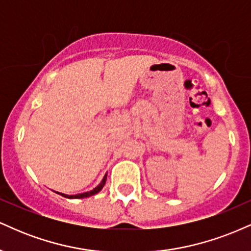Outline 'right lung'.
Here are the masks:
<instances>
[{"label": "right lung", "instance_id": "add662e5", "mask_svg": "<svg viewBox=\"0 0 251 251\" xmlns=\"http://www.w3.org/2000/svg\"><path fill=\"white\" fill-rule=\"evenodd\" d=\"M106 179H107V174L103 176L102 180L100 181V184L98 186H96L93 190H91V191H87V192H82V194H77V195H66V194H62V192H56L57 195H61L62 197H66V198H70V200H74V198H87V197H91V196L93 195H97L98 192H100L103 188V185L106 184Z\"/></svg>", "mask_w": 251, "mask_h": 251}]
</instances>
